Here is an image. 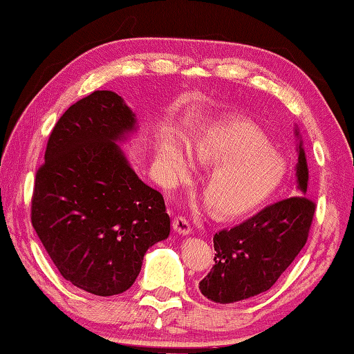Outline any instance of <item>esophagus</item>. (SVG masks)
I'll use <instances>...</instances> for the list:
<instances>
[{"mask_svg":"<svg viewBox=\"0 0 354 354\" xmlns=\"http://www.w3.org/2000/svg\"><path fill=\"white\" fill-rule=\"evenodd\" d=\"M173 228H175L179 234H189L190 232H192L190 222L184 216H176L175 218H173Z\"/></svg>","mask_w":354,"mask_h":354,"instance_id":"obj_1","label":"esophagus"}]
</instances>
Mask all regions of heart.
<instances>
[{
  "label": "heart",
  "mask_w": 354,
  "mask_h": 354,
  "mask_svg": "<svg viewBox=\"0 0 354 354\" xmlns=\"http://www.w3.org/2000/svg\"><path fill=\"white\" fill-rule=\"evenodd\" d=\"M190 159L214 165L203 183L207 205L222 216H238L265 200L280 181L282 162L258 129L243 120L216 124L187 142ZM159 157L168 173L181 179L190 164L173 140L159 145Z\"/></svg>",
  "instance_id": "1"
}]
</instances>
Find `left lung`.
I'll return each mask as SVG.
<instances>
[{
    "label": "left lung",
    "mask_w": 354,
    "mask_h": 354,
    "mask_svg": "<svg viewBox=\"0 0 354 354\" xmlns=\"http://www.w3.org/2000/svg\"><path fill=\"white\" fill-rule=\"evenodd\" d=\"M296 175L298 195L214 234V266L198 285L207 299L228 304L265 293L298 257L317 207L307 195L308 170L301 145Z\"/></svg>",
    "instance_id": "obj_1"
}]
</instances>
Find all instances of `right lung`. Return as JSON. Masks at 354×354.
<instances>
[{"label": "right lung", "instance_id": "1", "mask_svg": "<svg viewBox=\"0 0 354 354\" xmlns=\"http://www.w3.org/2000/svg\"><path fill=\"white\" fill-rule=\"evenodd\" d=\"M133 124L116 93L88 94L56 122L36 171L32 228L61 276L97 296L131 288L147 250L170 234L162 194L115 143Z\"/></svg>", "mask_w": 354, "mask_h": 354}]
</instances>
